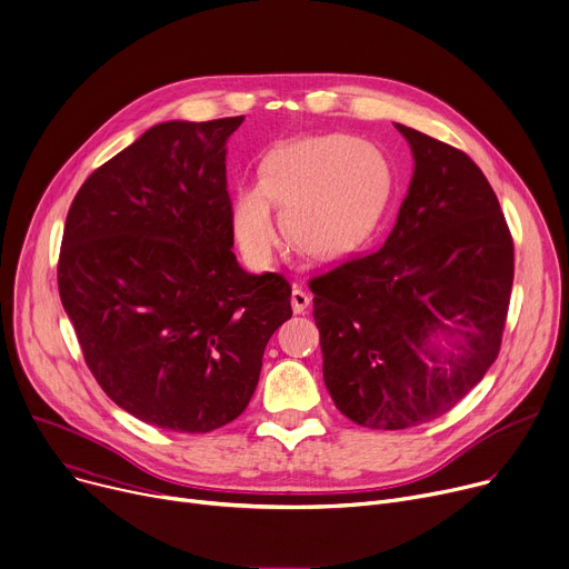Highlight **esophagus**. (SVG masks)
Segmentation results:
<instances>
[{"mask_svg":"<svg viewBox=\"0 0 569 569\" xmlns=\"http://www.w3.org/2000/svg\"><path fill=\"white\" fill-rule=\"evenodd\" d=\"M310 302H312V293H308V291L300 289V287H293V291H291V308H293L296 315H302L305 310H308Z\"/></svg>","mask_w":569,"mask_h":569,"instance_id":"1","label":"esophagus"}]
</instances>
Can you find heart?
I'll use <instances>...</instances> for the list:
<instances>
[{
    "instance_id": "1",
    "label": "heart",
    "mask_w": 569,
    "mask_h": 569,
    "mask_svg": "<svg viewBox=\"0 0 569 569\" xmlns=\"http://www.w3.org/2000/svg\"><path fill=\"white\" fill-rule=\"evenodd\" d=\"M389 198L391 170L376 146L343 134L302 139L273 150L261 182L237 191L234 237L252 264H271L282 243L280 204L300 250L339 257L367 241Z\"/></svg>"
}]
</instances>
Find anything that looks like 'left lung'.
Wrapping results in <instances>:
<instances>
[{
    "label": "left lung",
    "mask_w": 569,
    "mask_h": 569,
    "mask_svg": "<svg viewBox=\"0 0 569 569\" xmlns=\"http://www.w3.org/2000/svg\"><path fill=\"white\" fill-rule=\"evenodd\" d=\"M415 172L380 250L310 280L323 380L351 421L401 430L458 406L499 356L515 252L462 150L397 124Z\"/></svg>",
    "instance_id": "obj_1"
}]
</instances>
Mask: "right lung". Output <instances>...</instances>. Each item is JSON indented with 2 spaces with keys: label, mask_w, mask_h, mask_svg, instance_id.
I'll list each match as a JSON object with an SVG mask.
<instances>
[{
  "label": "right lung",
  "mask_w": 569,
  "mask_h": 569,
  "mask_svg": "<svg viewBox=\"0 0 569 569\" xmlns=\"http://www.w3.org/2000/svg\"><path fill=\"white\" fill-rule=\"evenodd\" d=\"M241 122L150 127L81 184L63 228L59 293L86 365L116 406L174 432L234 421L291 317L289 282L232 252L226 141Z\"/></svg>",
  "instance_id": "right-lung-1"
}]
</instances>
